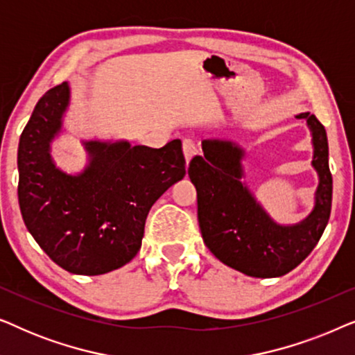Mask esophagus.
Instances as JSON below:
<instances>
[{
  "label": "esophagus",
  "instance_id": "1",
  "mask_svg": "<svg viewBox=\"0 0 355 355\" xmlns=\"http://www.w3.org/2000/svg\"><path fill=\"white\" fill-rule=\"evenodd\" d=\"M182 152H184V157H186V163L189 164V162H191L192 157H196V155L198 153V148H197V145L193 144L191 139H184Z\"/></svg>",
  "mask_w": 355,
  "mask_h": 355
}]
</instances>
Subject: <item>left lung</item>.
<instances>
[{
	"instance_id": "left-lung-1",
	"label": "left lung",
	"mask_w": 355,
	"mask_h": 355,
	"mask_svg": "<svg viewBox=\"0 0 355 355\" xmlns=\"http://www.w3.org/2000/svg\"><path fill=\"white\" fill-rule=\"evenodd\" d=\"M295 118L307 121L312 132V166L318 174L315 207L300 223L284 226L271 220L242 182L244 150L231 140H203V155L189 164L203 242L223 263L254 278H276L294 270L317 245L331 213L327 130L315 114Z\"/></svg>"
}]
</instances>
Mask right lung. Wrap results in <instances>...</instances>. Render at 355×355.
Wrapping results in <instances>:
<instances>
[{
	"mask_svg": "<svg viewBox=\"0 0 355 355\" xmlns=\"http://www.w3.org/2000/svg\"><path fill=\"white\" fill-rule=\"evenodd\" d=\"M67 82L38 100L17 150L19 207L43 252L74 275H105L137 255L150 208L186 176L181 140L162 148L87 140L79 174L56 168L51 142L69 106Z\"/></svg>",
	"mask_w": 355,
	"mask_h": 355,
	"instance_id": "add662e5",
	"label": "right lung"
}]
</instances>
